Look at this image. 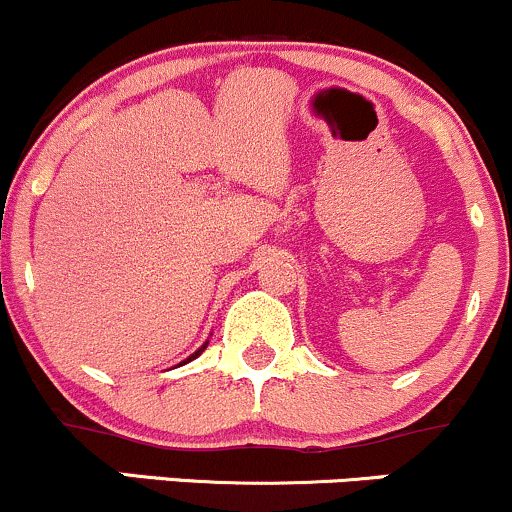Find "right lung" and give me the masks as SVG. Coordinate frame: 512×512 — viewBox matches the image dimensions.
<instances>
[{"mask_svg": "<svg viewBox=\"0 0 512 512\" xmlns=\"http://www.w3.org/2000/svg\"><path fill=\"white\" fill-rule=\"evenodd\" d=\"M205 348H208V343H205V346H200V348H198V350H195V353H193V355H191V358H188V360H193V358H198V355H200V353H203V350H205ZM188 360H183V363H188Z\"/></svg>", "mask_w": 512, "mask_h": 512, "instance_id": "right-lung-1", "label": "right lung"}]
</instances>
